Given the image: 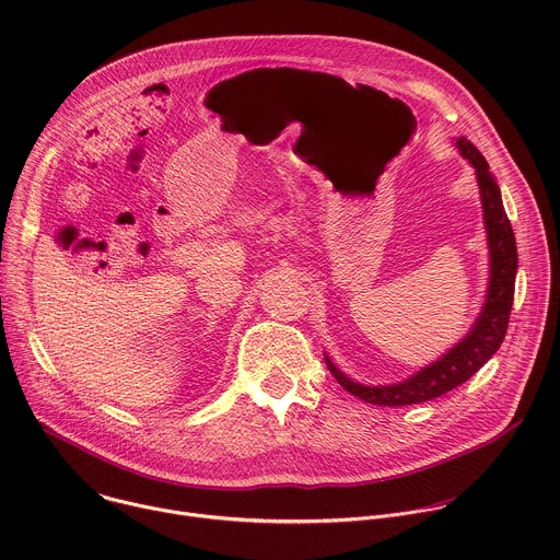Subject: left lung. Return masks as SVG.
<instances>
[{
	"mask_svg": "<svg viewBox=\"0 0 560 560\" xmlns=\"http://www.w3.org/2000/svg\"><path fill=\"white\" fill-rule=\"evenodd\" d=\"M456 148L460 154L476 167L480 196H482V211L489 237V253H491V279L487 290L485 307L474 325V329L441 360L421 369L410 380L390 386H362L338 371L331 360L325 355V362L338 384L355 395L358 399L375 406H412L436 399L456 386L465 384L471 375H476L502 347L509 318L515 299V277H517V244L511 220L506 215L500 185L495 176L489 172V163L482 152L467 139H456Z\"/></svg>",
	"mask_w": 560,
	"mask_h": 560,
	"instance_id": "obj_1",
	"label": "left lung"
}]
</instances>
